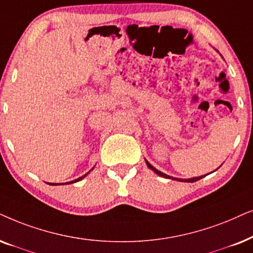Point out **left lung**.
<instances>
[{
    "label": "left lung",
    "instance_id": "8db88e82",
    "mask_svg": "<svg viewBox=\"0 0 253 253\" xmlns=\"http://www.w3.org/2000/svg\"><path fill=\"white\" fill-rule=\"evenodd\" d=\"M146 163H147V166H148V168H149L150 170H153L155 173H157L158 176H161V177H164V178H169V179H176V180H179V181H186V183H194V181H197V180H199V179H201V178L203 177H205V176H200V177H194V178H190V179H179V178H173V177H170V176H168V174H166V173H163V172H161V171H158L157 169H155V168L151 166V164L149 163V162H148L147 160H146Z\"/></svg>",
    "mask_w": 253,
    "mask_h": 253
}]
</instances>
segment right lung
Here are the masks:
<instances>
[{"mask_svg": "<svg viewBox=\"0 0 253 253\" xmlns=\"http://www.w3.org/2000/svg\"><path fill=\"white\" fill-rule=\"evenodd\" d=\"M91 170H92V169H91ZM91 170H90V171H91ZM90 171H89V172H90ZM89 172H86L85 174H83L82 177L77 178V179H75V180H73V181H68V183H65V184H72V183H76V181H80V180H82L84 177H86V174L89 173ZM48 184H49V185H60V184H55V183H48ZM62 185H63V184H62Z\"/></svg>", "mask_w": 253, "mask_h": 253, "instance_id": "add662e5", "label": "right lung"}]
</instances>
